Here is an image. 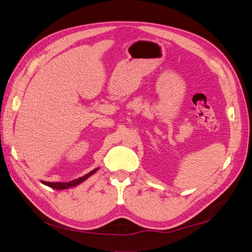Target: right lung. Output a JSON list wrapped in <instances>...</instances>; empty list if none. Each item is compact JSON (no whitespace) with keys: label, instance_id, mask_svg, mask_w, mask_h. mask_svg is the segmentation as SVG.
<instances>
[{"label":"right lung","instance_id":"obj_1","mask_svg":"<svg viewBox=\"0 0 252 252\" xmlns=\"http://www.w3.org/2000/svg\"><path fill=\"white\" fill-rule=\"evenodd\" d=\"M97 169H98V168H95V169H94L93 171H90L89 173L84 175V177H81V178H79V179H77V180H73V181H70V182H68V183H61V182H58V183H50V182H45V181H42V183H43V184H45V185H47V186L53 188V189H58V190L68 189V188H70V187H73V186H77V185L81 184L82 182L87 180V179L90 177V175H93Z\"/></svg>","mask_w":252,"mask_h":252}]
</instances>
